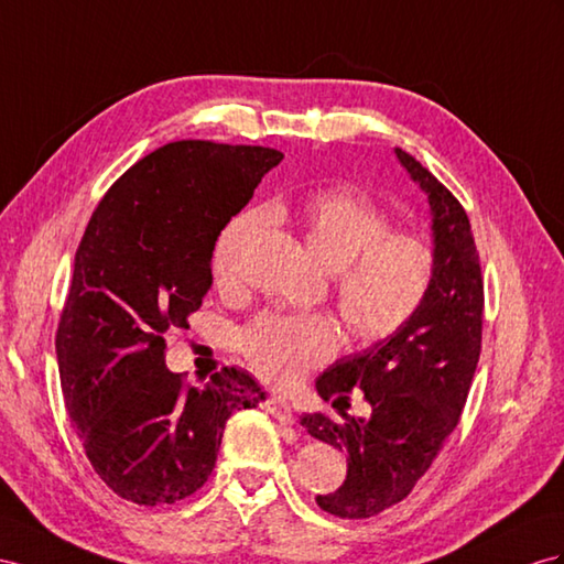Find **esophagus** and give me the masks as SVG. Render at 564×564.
<instances>
[{
    "label": "esophagus",
    "mask_w": 564,
    "mask_h": 564,
    "mask_svg": "<svg viewBox=\"0 0 564 564\" xmlns=\"http://www.w3.org/2000/svg\"><path fill=\"white\" fill-rule=\"evenodd\" d=\"M264 410H267L269 414L276 416V420H279L281 424H293V412H291V405H288V402H285L283 398H279V395H269V398L264 400Z\"/></svg>",
    "instance_id": "34e87169"
}]
</instances>
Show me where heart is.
Returning <instances> with one entry per match:
<instances>
[{
  "instance_id": "heart-1",
  "label": "heart",
  "mask_w": 564,
  "mask_h": 564,
  "mask_svg": "<svg viewBox=\"0 0 564 564\" xmlns=\"http://www.w3.org/2000/svg\"><path fill=\"white\" fill-rule=\"evenodd\" d=\"M293 216L310 252L334 271L336 305L355 343L393 338L426 305L438 273L436 248L422 234L395 230L391 216L369 195L326 187L302 199ZM257 226V214H240L216 238V288L234 291L238 285ZM336 345L338 328L326 314H264L238 336L242 357L273 386L295 383L326 362Z\"/></svg>"
}]
</instances>
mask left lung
<instances>
[{
    "label": "left lung",
    "mask_w": 564,
    "mask_h": 564,
    "mask_svg": "<svg viewBox=\"0 0 564 564\" xmlns=\"http://www.w3.org/2000/svg\"><path fill=\"white\" fill-rule=\"evenodd\" d=\"M400 164L429 195L438 273L426 305L383 343L340 359L316 379L326 400L350 408L355 388L369 420L336 422L305 414L310 436L348 453V476L334 494L316 496L340 519H367L408 498L455 431L481 355L484 276L469 216L459 199L405 150Z\"/></svg>",
    "instance_id": "1"
}]
</instances>
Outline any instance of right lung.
Wrapping results in <instances>:
<instances>
[{"label": "right lung", "mask_w": 564, "mask_h": 564, "mask_svg": "<svg viewBox=\"0 0 564 564\" xmlns=\"http://www.w3.org/2000/svg\"><path fill=\"white\" fill-rule=\"evenodd\" d=\"M283 159L259 144L169 142L113 183L76 250L56 328L64 402L93 469L138 505H171L209 479L228 416L264 400L224 367L205 388L164 365L191 328L230 216Z\"/></svg>", "instance_id": "1"}]
</instances>
